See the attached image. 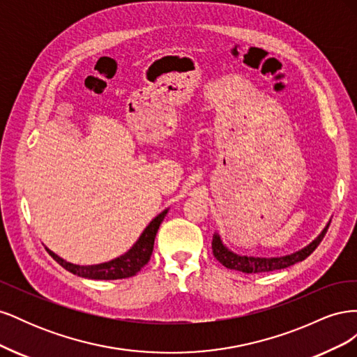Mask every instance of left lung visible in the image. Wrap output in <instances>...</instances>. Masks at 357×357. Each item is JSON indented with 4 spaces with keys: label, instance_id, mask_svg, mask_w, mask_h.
I'll return each mask as SVG.
<instances>
[{
    "label": "left lung",
    "instance_id": "8db88e82",
    "mask_svg": "<svg viewBox=\"0 0 357 357\" xmlns=\"http://www.w3.org/2000/svg\"><path fill=\"white\" fill-rule=\"evenodd\" d=\"M329 223L326 225V228L321 231V234L317 236V238L310 243L307 247L302 248L299 252H295L291 255L286 256H280V257H253V256H241L231 252L228 247H226L219 234L213 235V255L218 261L229 269H234V271H241L244 274H259V273H269V271H275V269H283L290 265H295L296 262L304 261L312 252L316 250L317 245L321 243V240L325 238V235L328 232Z\"/></svg>",
    "mask_w": 357,
    "mask_h": 357
}]
</instances>
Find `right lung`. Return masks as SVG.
<instances>
[{"instance_id":"right-lung-1","label":"right lung","mask_w":357,"mask_h":357,"mask_svg":"<svg viewBox=\"0 0 357 357\" xmlns=\"http://www.w3.org/2000/svg\"><path fill=\"white\" fill-rule=\"evenodd\" d=\"M167 213L168 210H164L160 214H158L156 218L149 223V226L143 231V234L139 235L137 243L129 248L125 255L113 259L110 262L88 265V266L74 265L63 261L62 257L49 250L47 247L46 250L62 268H66L67 271L79 277L91 278V280H117V278L132 277L150 261V256H152V252H153L156 232L159 229L162 220H164V218L167 215Z\"/></svg>"}]
</instances>
